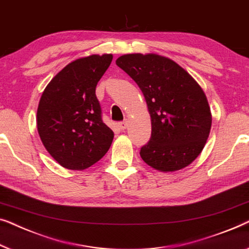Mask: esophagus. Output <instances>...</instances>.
<instances>
[{"label":"esophagus","mask_w":249,"mask_h":249,"mask_svg":"<svg viewBox=\"0 0 249 249\" xmlns=\"http://www.w3.org/2000/svg\"><path fill=\"white\" fill-rule=\"evenodd\" d=\"M127 126H128V121L127 120H125V121H123V122H121L120 123V127H121V129H126L127 128Z\"/></svg>","instance_id":"esophagus-1"}]
</instances>
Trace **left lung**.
Masks as SVG:
<instances>
[{
	"mask_svg": "<svg viewBox=\"0 0 249 249\" xmlns=\"http://www.w3.org/2000/svg\"><path fill=\"white\" fill-rule=\"evenodd\" d=\"M140 87L151 117V138L140 156L163 173L187 167L209 138L212 115L204 91L173 59L158 54H125L116 59Z\"/></svg>",
	"mask_w": 249,
	"mask_h": 249,
	"instance_id": "8db88e82",
	"label": "left lung"
}]
</instances>
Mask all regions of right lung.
I'll return each instance as SVG.
<instances>
[{
	"mask_svg": "<svg viewBox=\"0 0 249 249\" xmlns=\"http://www.w3.org/2000/svg\"><path fill=\"white\" fill-rule=\"evenodd\" d=\"M113 55H90L69 63L45 88L37 129L48 153L71 170L87 169L106 155L114 133L101 120L96 87Z\"/></svg>",
	"mask_w": 249,
	"mask_h": 249,
	"instance_id": "1",
	"label": "right lung"
}]
</instances>
